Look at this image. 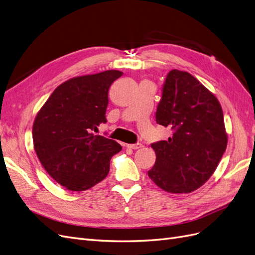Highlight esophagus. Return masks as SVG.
<instances>
[{
  "instance_id": "34e87169",
  "label": "esophagus",
  "mask_w": 255,
  "mask_h": 255,
  "mask_svg": "<svg viewBox=\"0 0 255 255\" xmlns=\"http://www.w3.org/2000/svg\"><path fill=\"white\" fill-rule=\"evenodd\" d=\"M127 146H128V148H129V149L137 150V149L142 148V144L139 143V142H137V143H132V144H127Z\"/></svg>"
}]
</instances>
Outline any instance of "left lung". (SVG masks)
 Segmentation results:
<instances>
[{
  "mask_svg": "<svg viewBox=\"0 0 255 255\" xmlns=\"http://www.w3.org/2000/svg\"><path fill=\"white\" fill-rule=\"evenodd\" d=\"M155 119L170 128L172 136L151 143L156 160L149 177L172 194L198 189L212 176L227 149L218 100L190 73L174 69L166 76Z\"/></svg>",
  "mask_w": 255,
  "mask_h": 255,
  "instance_id": "8db88e82",
  "label": "left lung"
}]
</instances>
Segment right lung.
I'll list each match as a JSON object with an SVG mask.
<instances>
[{
  "mask_svg": "<svg viewBox=\"0 0 255 255\" xmlns=\"http://www.w3.org/2000/svg\"><path fill=\"white\" fill-rule=\"evenodd\" d=\"M123 73L107 70L69 80L53 91L36 116L34 148L41 165L69 190L83 191L104 180L121 145L94 135L106 123L111 85Z\"/></svg>",
  "mask_w": 255,
  "mask_h": 255,
  "instance_id": "1",
  "label": "right lung"
}]
</instances>
